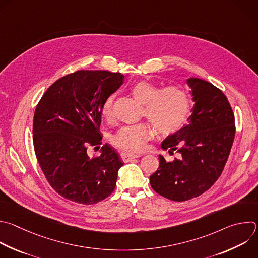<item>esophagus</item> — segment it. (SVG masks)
<instances>
[{
  "instance_id": "esophagus-1",
  "label": "esophagus",
  "mask_w": 258,
  "mask_h": 258,
  "mask_svg": "<svg viewBox=\"0 0 258 258\" xmlns=\"http://www.w3.org/2000/svg\"><path fill=\"white\" fill-rule=\"evenodd\" d=\"M120 157L122 159L123 162H130L132 161L133 159H136V158H139L141 157V155H134V154H127V153H121L120 154Z\"/></svg>"
}]
</instances>
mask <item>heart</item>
Here are the masks:
<instances>
[{"mask_svg":"<svg viewBox=\"0 0 258 258\" xmlns=\"http://www.w3.org/2000/svg\"><path fill=\"white\" fill-rule=\"evenodd\" d=\"M130 91L138 102L144 104L143 115L151 121L159 135L174 134L186 123L191 103L188 92L181 86L169 85L160 89L158 85L142 80L134 83ZM112 96L106 98L102 104L101 114L106 120L112 118ZM152 135V126L141 122L119 128L111 143L124 152L139 153L144 150Z\"/></svg>","mask_w":258,"mask_h":258,"instance_id":"heart-1","label":"heart"}]
</instances>
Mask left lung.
<instances>
[{"label": "left lung", "mask_w": 258, "mask_h": 258, "mask_svg": "<svg viewBox=\"0 0 258 258\" xmlns=\"http://www.w3.org/2000/svg\"><path fill=\"white\" fill-rule=\"evenodd\" d=\"M195 106L189 123L168 136L161 148L179 158L167 162L159 155V168L150 176L160 196L184 202L210 189L221 176L235 138V117L225 94L213 84L190 78Z\"/></svg>", "instance_id": "1"}]
</instances>
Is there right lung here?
<instances>
[{
  "label": "right lung",
  "mask_w": 258,
  "mask_h": 258,
  "mask_svg": "<svg viewBox=\"0 0 258 258\" xmlns=\"http://www.w3.org/2000/svg\"><path fill=\"white\" fill-rule=\"evenodd\" d=\"M124 76L108 71H77L55 81L39 100L33 117V145L42 172L62 198L94 205L109 197L123 165L105 144L99 157L101 107L123 83Z\"/></svg>",
  "instance_id": "add662e5"
}]
</instances>
